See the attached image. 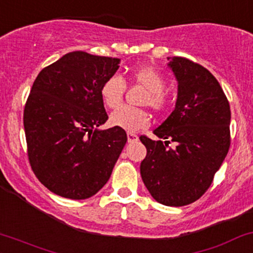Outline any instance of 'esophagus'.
Masks as SVG:
<instances>
[{
    "mask_svg": "<svg viewBox=\"0 0 253 253\" xmlns=\"http://www.w3.org/2000/svg\"><path fill=\"white\" fill-rule=\"evenodd\" d=\"M138 139H139V138H138V135L134 134V133H127V140H128V143H135V141H138Z\"/></svg>",
    "mask_w": 253,
    "mask_h": 253,
    "instance_id": "esophagus-1",
    "label": "esophagus"
}]
</instances>
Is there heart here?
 <instances>
[{"instance_id":"1","label":"heart","mask_w":253,"mask_h":253,"mask_svg":"<svg viewBox=\"0 0 253 253\" xmlns=\"http://www.w3.org/2000/svg\"><path fill=\"white\" fill-rule=\"evenodd\" d=\"M131 78L133 82L148 91V95L144 97V105H149L155 112H161L167 108L169 99L163 91L166 80L160 72L154 68L143 67L133 71ZM125 90L126 84L121 77L113 76L108 78L101 87V96L104 104L110 109H116L121 104ZM110 124L125 131L133 132L148 127L150 116L143 109L121 107L110 115Z\"/></svg>"}]
</instances>
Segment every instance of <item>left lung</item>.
Segmentation results:
<instances>
[{
    "label": "left lung",
    "mask_w": 253,
    "mask_h": 253,
    "mask_svg": "<svg viewBox=\"0 0 253 253\" xmlns=\"http://www.w3.org/2000/svg\"><path fill=\"white\" fill-rule=\"evenodd\" d=\"M167 59L177 82L175 108L154 131L158 140L140 137L148 151L140 175L155 201L182 207L203 196L228 154L230 108L207 68L185 57Z\"/></svg>",
    "instance_id": "8db88e82"
}]
</instances>
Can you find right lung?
Segmentation results:
<instances>
[{
	"label": "right lung",
	"instance_id": "1",
	"mask_svg": "<svg viewBox=\"0 0 253 253\" xmlns=\"http://www.w3.org/2000/svg\"><path fill=\"white\" fill-rule=\"evenodd\" d=\"M120 59L72 51L40 72L24 110L27 155L38 180L57 196L92 197L107 184L127 141L108 120L101 87Z\"/></svg>",
	"mask_w": 253,
	"mask_h": 253
}]
</instances>
